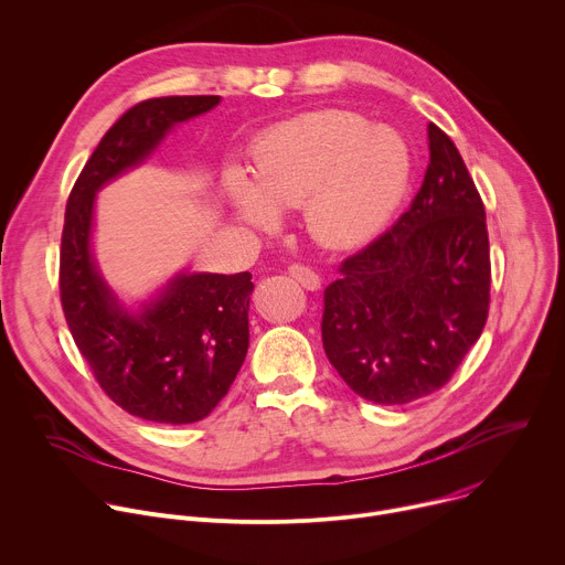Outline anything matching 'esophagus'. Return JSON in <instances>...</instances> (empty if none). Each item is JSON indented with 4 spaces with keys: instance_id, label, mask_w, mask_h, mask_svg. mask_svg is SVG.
Returning <instances> with one entry per match:
<instances>
[{
    "instance_id": "34e87169",
    "label": "esophagus",
    "mask_w": 565,
    "mask_h": 565,
    "mask_svg": "<svg viewBox=\"0 0 565 565\" xmlns=\"http://www.w3.org/2000/svg\"><path fill=\"white\" fill-rule=\"evenodd\" d=\"M287 274H289L296 282H300L305 289H309V291H317V289L321 287V276H319L315 269H311V267H307V265L294 263V265L287 267Z\"/></svg>"
}]
</instances>
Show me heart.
I'll list each match as a JSON object with an SVG mask.
<instances>
[{
    "label": "heart",
    "instance_id": "heart-1",
    "mask_svg": "<svg viewBox=\"0 0 565 565\" xmlns=\"http://www.w3.org/2000/svg\"><path fill=\"white\" fill-rule=\"evenodd\" d=\"M250 163L254 181L235 166L222 177L235 215L267 228L278 209L302 204L307 231L328 246H354L377 235L411 177V152L399 135L341 109L274 125L250 150Z\"/></svg>",
    "mask_w": 565,
    "mask_h": 565
}]
</instances>
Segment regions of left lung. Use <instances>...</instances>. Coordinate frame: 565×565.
I'll return each instance as SVG.
<instances>
[{"label":"left lung","mask_w":565,"mask_h":565,"mask_svg":"<svg viewBox=\"0 0 565 565\" xmlns=\"http://www.w3.org/2000/svg\"><path fill=\"white\" fill-rule=\"evenodd\" d=\"M430 161L411 209L339 267L323 294V348L374 404L440 391L489 315V235L478 188L454 141L428 122Z\"/></svg>","instance_id":"1"}]
</instances>
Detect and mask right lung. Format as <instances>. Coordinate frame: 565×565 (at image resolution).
I'll use <instances>...</instances> for the list:
<instances>
[{
	"label": "right lung",
	"mask_w": 565,
	"mask_h": 565,
	"mask_svg": "<svg viewBox=\"0 0 565 565\" xmlns=\"http://www.w3.org/2000/svg\"><path fill=\"white\" fill-rule=\"evenodd\" d=\"M220 96H163L125 111L76 179L60 244V300L105 395L135 417L193 424L228 393L248 350L250 274H179L139 311L125 309L92 258L94 198Z\"/></svg>",
	"instance_id": "add662e5"
}]
</instances>
